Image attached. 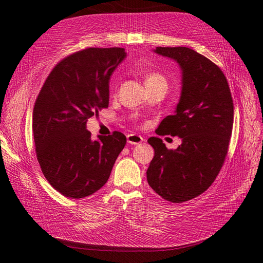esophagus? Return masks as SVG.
<instances>
[{"mask_svg":"<svg viewBox=\"0 0 263 263\" xmlns=\"http://www.w3.org/2000/svg\"><path fill=\"white\" fill-rule=\"evenodd\" d=\"M127 141L131 145H139L144 142V139L141 135H136V134H128L127 135Z\"/></svg>","mask_w":263,"mask_h":263,"instance_id":"esophagus-1","label":"esophagus"}]
</instances>
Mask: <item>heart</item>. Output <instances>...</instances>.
I'll list each match as a JSON object with an SVG mask.
<instances>
[{"mask_svg":"<svg viewBox=\"0 0 263 263\" xmlns=\"http://www.w3.org/2000/svg\"><path fill=\"white\" fill-rule=\"evenodd\" d=\"M153 81H165V80L159 73H150V74H148L147 78H146V83L147 82H153Z\"/></svg>","mask_w":263,"mask_h":263,"instance_id":"obj_1","label":"heart"}]
</instances>
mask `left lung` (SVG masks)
<instances>
[{"mask_svg":"<svg viewBox=\"0 0 263 263\" xmlns=\"http://www.w3.org/2000/svg\"><path fill=\"white\" fill-rule=\"evenodd\" d=\"M155 53L175 61L181 70V92L175 114L165 117L158 135L179 136L182 143L168 150L160 137L148 143L155 157L147 181L172 202L197 197L222 168L233 124V102L223 71L209 59L186 47H157Z\"/></svg>","mask_w":263,"mask_h":263,"instance_id":"left-lung-1","label":"left lung"}]
</instances>
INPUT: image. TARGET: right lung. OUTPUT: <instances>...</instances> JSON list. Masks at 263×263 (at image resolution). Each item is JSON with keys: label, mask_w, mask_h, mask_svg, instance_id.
Here are the masks:
<instances>
[{"label": "right lung", "mask_w": 263, "mask_h": 263, "mask_svg": "<svg viewBox=\"0 0 263 263\" xmlns=\"http://www.w3.org/2000/svg\"><path fill=\"white\" fill-rule=\"evenodd\" d=\"M122 48H89L53 68L33 110L37 160L49 183L66 197L84 198L108 180L127 139L122 133L92 140L87 119L108 106L109 80L126 59Z\"/></svg>", "instance_id": "1"}]
</instances>
